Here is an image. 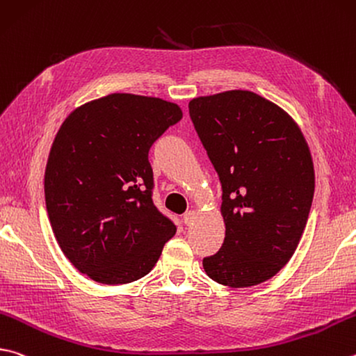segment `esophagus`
Returning a JSON list of instances; mask_svg holds the SVG:
<instances>
[{
    "mask_svg": "<svg viewBox=\"0 0 356 356\" xmlns=\"http://www.w3.org/2000/svg\"><path fill=\"white\" fill-rule=\"evenodd\" d=\"M195 218H196V211L190 210V211L184 213V216H182V219H184V224H186V225L193 224V221H195Z\"/></svg>",
    "mask_w": 356,
    "mask_h": 356,
    "instance_id": "1",
    "label": "esophagus"
}]
</instances>
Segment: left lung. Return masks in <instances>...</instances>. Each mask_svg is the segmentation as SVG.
<instances>
[{"label":"left lung","instance_id":"left-lung-1","mask_svg":"<svg viewBox=\"0 0 356 356\" xmlns=\"http://www.w3.org/2000/svg\"><path fill=\"white\" fill-rule=\"evenodd\" d=\"M190 116L222 186V248L202 260L232 288L258 285L293 257L314 196L305 138L279 106L245 90L191 99Z\"/></svg>","mask_w":356,"mask_h":356}]
</instances>
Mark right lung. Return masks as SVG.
Wrapping results in <instances>:
<instances>
[{
  "instance_id": "1",
  "label": "right lung",
  "mask_w": 356,
  "mask_h": 356,
  "mask_svg": "<svg viewBox=\"0 0 356 356\" xmlns=\"http://www.w3.org/2000/svg\"><path fill=\"white\" fill-rule=\"evenodd\" d=\"M182 120L177 104L113 93L63 121L44 171V202L60 249L106 285L151 273L176 224L152 200L151 146Z\"/></svg>"
}]
</instances>
